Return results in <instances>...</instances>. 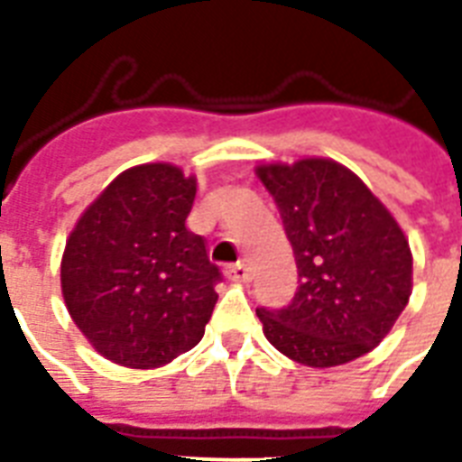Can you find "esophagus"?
I'll return each mask as SVG.
<instances>
[{
	"label": "esophagus",
	"instance_id": "obj_1",
	"mask_svg": "<svg viewBox=\"0 0 462 462\" xmlns=\"http://www.w3.org/2000/svg\"><path fill=\"white\" fill-rule=\"evenodd\" d=\"M225 275H227L230 281L246 282L249 281V268H246L245 263H230V266L225 268Z\"/></svg>",
	"mask_w": 462,
	"mask_h": 462
}]
</instances>
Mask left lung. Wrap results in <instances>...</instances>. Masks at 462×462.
Listing matches in <instances>:
<instances>
[{
	"instance_id": "1",
	"label": "left lung",
	"mask_w": 462,
	"mask_h": 462,
	"mask_svg": "<svg viewBox=\"0 0 462 462\" xmlns=\"http://www.w3.org/2000/svg\"><path fill=\"white\" fill-rule=\"evenodd\" d=\"M295 254L288 307H259L268 343L309 366L362 357L386 337L412 292V254L393 216L333 160L261 165Z\"/></svg>"
}]
</instances>
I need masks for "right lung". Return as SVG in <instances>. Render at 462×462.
I'll return each mask as SVG.
<instances>
[{
  "instance_id": "right-lung-1",
  "label": "right lung",
  "mask_w": 462,
  "mask_h": 462,
  "mask_svg": "<svg viewBox=\"0 0 462 462\" xmlns=\"http://www.w3.org/2000/svg\"><path fill=\"white\" fill-rule=\"evenodd\" d=\"M196 180L151 162L126 170L69 235L61 292L103 357L132 369L162 366L203 337L220 268L187 227Z\"/></svg>"
}]
</instances>
